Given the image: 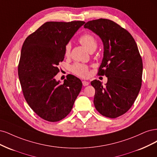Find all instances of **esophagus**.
Here are the masks:
<instances>
[{"mask_svg":"<svg viewBox=\"0 0 157 157\" xmlns=\"http://www.w3.org/2000/svg\"><path fill=\"white\" fill-rule=\"evenodd\" d=\"M82 84H83V86H87V85H89V82H86V81H83V82H82Z\"/></svg>","mask_w":157,"mask_h":157,"instance_id":"1","label":"esophagus"}]
</instances>
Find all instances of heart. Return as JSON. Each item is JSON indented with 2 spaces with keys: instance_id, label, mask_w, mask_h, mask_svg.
<instances>
[{
  "instance_id": "1",
  "label": "heart",
  "mask_w": 157,
  "mask_h": 157,
  "mask_svg": "<svg viewBox=\"0 0 157 157\" xmlns=\"http://www.w3.org/2000/svg\"><path fill=\"white\" fill-rule=\"evenodd\" d=\"M79 42L87 49L89 52H93L97 47V40L92 34L85 33L82 35L79 38ZM71 50V44L67 43L64 47V55L68 56ZM70 70L74 74L82 78H86L89 75V68L87 66L75 63L70 67Z\"/></svg>"
}]
</instances>
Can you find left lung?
Wrapping results in <instances>:
<instances>
[{"instance_id":"8db88e82","label":"left lung","mask_w":157,"mask_h":157,"mask_svg":"<svg viewBox=\"0 0 157 157\" xmlns=\"http://www.w3.org/2000/svg\"><path fill=\"white\" fill-rule=\"evenodd\" d=\"M102 39L104 57L98 75H105V86L99 80L90 83L95 89L94 105L98 112L109 118L127 112L137 98L142 82L143 63L134 38L112 20L98 19L84 25Z\"/></svg>"}]
</instances>
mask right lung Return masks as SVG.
Masks as SVG:
<instances>
[{
	"label": "right lung",
	"mask_w": 157,
	"mask_h": 157,
	"mask_svg": "<svg viewBox=\"0 0 157 157\" xmlns=\"http://www.w3.org/2000/svg\"><path fill=\"white\" fill-rule=\"evenodd\" d=\"M85 23L46 22L23 44L18 75L23 96L34 112L49 122L67 117L82 89V82L73 75H68L63 84L55 76L64 59L65 45Z\"/></svg>",
	"instance_id": "obj_1"
}]
</instances>
